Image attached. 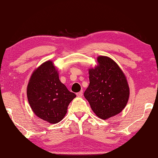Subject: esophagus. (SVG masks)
Returning <instances> with one entry per match:
<instances>
[{
  "label": "esophagus",
  "mask_w": 158,
  "mask_h": 158,
  "mask_svg": "<svg viewBox=\"0 0 158 158\" xmlns=\"http://www.w3.org/2000/svg\"><path fill=\"white\" fill-rule=\"evenodd\" d=\"M77 97H82L83 95V90H81V91H79V93H77Z\"/></svg>",
  "instance_id": "34e87169"
}]
</instances>
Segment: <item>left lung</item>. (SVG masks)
Returning a JSON list of instances; mask_svg holds the SVG:
<instances>
[{
	"label": "left lung",
	"mask_w": 158,
	"mask_h": 158,
	"mask_svg": "<svg viewBox=\"0 0 158 158\" xmlns=\"http://www.w3.org/2000/svg\"><path fill=\"white\" fill-rule=\"evenodd\" d=\"M97 61L98 65L89 70L90 84L84 97L96 116L105 120L125 107L130 88L123 72L114 60L100 56Z\"/></svg>",
	"instance_id": "left-lung-1"
}]
</instances>
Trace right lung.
I'll list each match as a JSON object with an SVG mask.
<instances>
[{"mask_svg":"<svg viewBox=\"0 0 158 158\" xmlns=\"http://www.w3.org/2000/svg\"><path fill=\"white\" fill-rule=\"evenodd\" d=\"M75 97L60 81L58 72L52 60L42 63L31 74L27 86L28 101L33 113L40 118L52 124L60 122Z\"/></svg>","mask_w":158,"mask_h":158,"instance_id":"obj_1","label":"right lung"}]
</instances>
